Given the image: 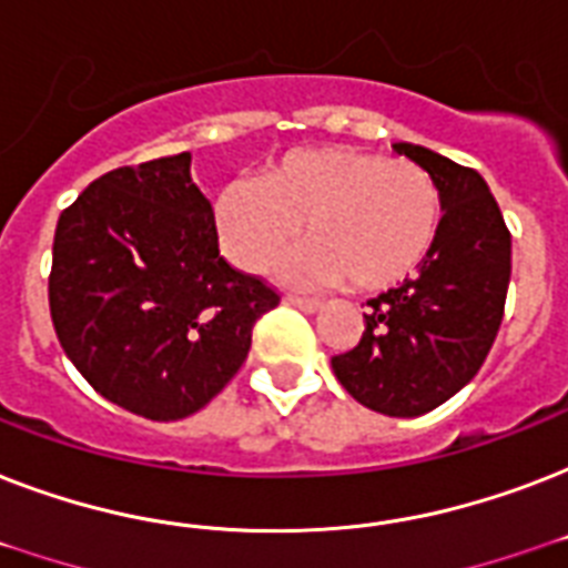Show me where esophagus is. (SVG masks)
<instances>
[{
    "mask_svg": "<svg viewBox=\"0 0 568 568\" xmlns=\"http://www.w3.org/2000/svg\"><path fill=\"white\" fill-rule=\"evenodd\" d=\"M285 303H292V306H297V310L301 312H318L321 310V303L318 301H306V297H294V294H288V297H285Z\"/></svg>",
    "mask_w": 568,
    "mask_h": 568,
    "instance_id": "esophagus-1",
    "label": "esophagus"
}]
</instances>
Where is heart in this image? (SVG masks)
<instances>
[{
  "instance_id": "heart-1",
  "label": "heart",
  "mask_w": 568,
  "mask_h": 568,
  "mask_svg": "<svg viewBox=\"0 0 568 568\" xmlns=\"http://www.w3.org/2000/svg\"><path fill=\"white\" fill-rule=\"evenodd\" d=\"M301 221L310 241L285 265L292 280L386 292L430 256L442 200L418 164L359 146L294 150L265 180H232L214 196V230L241 271H262Z\"/></svg>"
}]
</instances>
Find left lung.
Instances as JSON below:
<instances>
[{
    "label": "left lung",
    "mask_w": 568,
    "mask_h": 568,
    "mask_svg": "<svg viewBox=\"0 0 568 568\" xmlns=\"http://www.w3.org/2000/svg\"><path fill=\"white\" fill-rule=\"evenodd\" d=\"M392 150L436 182L439 235L413 280L368 301L363 338L333 372L374 413L415 418L480 372L504 318L510 232L480 173L406 141Z\"/></svg>",
    "instance_id": "left-lung-1"
}]
</instances>
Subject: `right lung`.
Instances as JSON below:
<instances>
[{
    "mask_svg": "<svg viewBox=\"0 0 568 568\" xmlns=\"http://www.w3.org/2000/svg\"><path fill=\"white\" fill-rule=\"evenodd\" d=\"M280 297L221 256L191 153L118 168L61 212L49 310L105 400L153 422L203 409L247 359Z\"/></svg>",
    "mask_w": 568,
    "mask_h": 568,
    "instance_id": "add662e5",
    "label": "right lung"
}]
</instances>
